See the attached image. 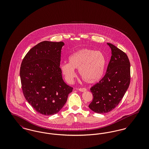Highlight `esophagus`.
Listing matches in <instances>:
<instances>
[{
	"instance_id": "34e87169",
	"label": "esophagus",
	"mask_w": 149,
	"mask_h": 149,
	"mask_svg": "<svg viewBox=\"0 0 149 149\" xmlns=\"http://www.w3.org/2000/svg\"><path fill=\"white\" fill-rule=\"evenodd\" d=\"M78 90H79V91L81 92H84L87 91L86 88H79V89H78Z\"/></svg>"
}]
</instances>
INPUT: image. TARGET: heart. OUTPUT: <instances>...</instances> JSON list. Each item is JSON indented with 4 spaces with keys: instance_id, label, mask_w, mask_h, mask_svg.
I'll return each mask as SVG.
<instances>
[{
    "instance_id": "b5f03b06",
    "label": "heart",
    "mask_w": 149,
    "mask_h": 149,
    "mask_svg": "<svg viewBox=\"0 0 149 149\" xmlns=\"http://www.w3.org/2000/svg\"><path fill=\"white\" fill-rule=\"evenodd\" d=\"M107 58L100 51L83 49L69 57V63H62L60 70L66 80L71 83L76 76L75 69H78L80 78L88 84H93L103 77L106 69Z\"/></svg>"
}]
</instances>
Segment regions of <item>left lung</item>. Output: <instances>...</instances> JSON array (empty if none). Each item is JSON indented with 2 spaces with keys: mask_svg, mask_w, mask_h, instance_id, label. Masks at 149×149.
I'll use <instances>...</instances> for the list:
<instances>
[{
  "mask_svg": "<svg viewBox=\"0 0 149 149\" xmlns=\"http://www.w3.org/2000/svg\"><path fill=\"white\" fill-rule=\"evenodd\" d=\"M112 56L106 73L91 88L93 99L89 108L98 113H106L117 106L130 83V63L127 55L113 44L107 43Z\"/></svg>",
  "mask_w": 149,
  "mask_h": 149,
  "instance_id": "obj_1",
  "label": "left lung"
}]
</instances>
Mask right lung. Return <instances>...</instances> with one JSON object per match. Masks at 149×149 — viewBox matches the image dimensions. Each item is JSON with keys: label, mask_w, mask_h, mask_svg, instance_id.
Segmentation results:
<instances>
[{"label": "right lung", "mask_w": 149, "mask_h": 149, "mask_svg": "<svg viewBox=\"0 0 149 149\" xmlns=\"http://www.w3.org/2000/svg\"><path fill=\"white\" fill-rule=\"evenodd\" d=\"M63 42L38 43L24 57L20 78L24 96L36 111L44 116L58 113L72 88L63 80L60 70Z\"/></svg>", "instance_id": "obj_1"}]
</instances>
